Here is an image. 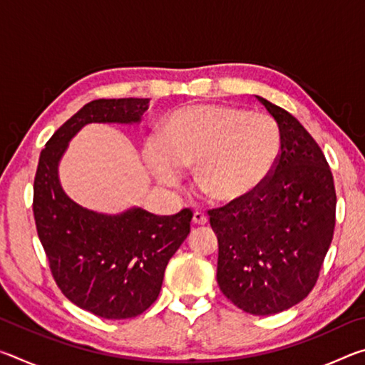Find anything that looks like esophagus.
Masks as SVG:
<instances>
[{
	"label": "esophagus",
	"mask_w": 365,
	"mask_h": 365,
	"mask_svg": "<svg viewBox=\"0 0 365 365\" xmlns=\"http://www.w3.org/2000/svg\"><path fill=\"white\" fill-rule=\"evenodd\" d=\"M193 224H196V225H205V224H207V215H206L205 212L196 211V212L193 214Z\"/></svg>",
	"instance_id": "esophagus-1"
}]
</instances>
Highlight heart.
I'll list each match as a JSON object with an SVG mask.
<instances>
[{"mask_svg": "<svg viewBox=\"0 0 365 365\" xmlns=\"http://www.w3.org/2000/svg\"><path fill=\"white\" fill-rule=\"evenodd\" d=\"M282 135L262 113L214 106L183 108L169 117L160 137L148 145V160L160 182L175 185L195 169L196 187L215 201L255 191L279 159Z\"/></svg>", "mask_w": 365, "mask_h": 365, "instance_id": "b5f03b06", "label": "heart"}]
</instances>
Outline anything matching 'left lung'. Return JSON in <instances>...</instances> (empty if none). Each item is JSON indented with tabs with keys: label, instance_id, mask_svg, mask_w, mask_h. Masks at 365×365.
I'll list each match as a JSON object with an SVG mask.
<instances>
[{
	"label": "left lung",
	"instance_id": "8db88e82",
	"mask_svg": "<svg viewBox=\"0 0 365 365\" xmlns=\"http://www.w3.org/2000/svg\"><path fill=\"white\" fill-rule=\"evenodd\" d=\"M256 98L280 128L279 159L255 191L207 214L219 240L220 292L245 312L270 316L316 285L335 230L336 193L316 140L288 110Z\"/></svg>",
	"mask_w": 365,
	"mask_h": 365
}]
</instances>
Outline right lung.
I'll list each match as a JSON object with an SVG mask.
<instances>
[{
    "mask_svg": "<svg viewBox=\"0 0 365 365\" xmlns=\"http://www.w3.org/2000/svg\"><path fill=\"white\" fill-rule=\"evenodd\" d=\"M148 103V98H120L85 104L48 140L35 174L34 217L53 279L67 299L103 319L137 317L158 299L164 270L188 237L193 212L88 211L64 193L58 165L86 123L140 122Z\"/></svg>",
    "mask_w": 365,
    "mask_h": 365,
    "instance_id": "add662e5",
    "label": "right lung"
}]
</instances>
